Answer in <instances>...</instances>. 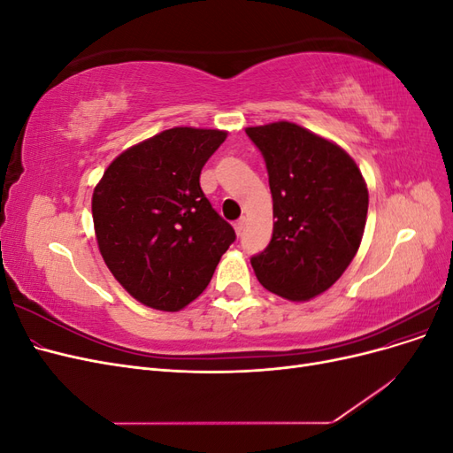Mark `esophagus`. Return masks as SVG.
<instances>
[{
    "label": "esophagus",
    "mask_w": 453,
    "mask_h": 453,
    "mask_svg": "<svg viewBox=\"0 0 453 453\" xmlns=\"http://www.w3.org/2000/svg\"><path fill=\"white\" fill-rule=\"evenodd\" d=\"M234 228H236V234H238V236H242V234H243V228H245V219H243V217H242V219H238L236 225H234Z\"/></svg>",
    "instance_id": "1"
}]
</instances>
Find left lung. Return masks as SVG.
<instances>
[{"label":"left lung","instance_id":"8db88e82","mask_svg":"<svg viewBox=\"0 0 453 453\" xmlns=\"http://www.w3.org/2000/svg\"><path fill=\"white\" fill-rule=\"evenodd\" d=\"M245 134L266 162L276 217L266 250L251 257L255 276L283 298L310 300L344 273L359 250L366 183L344 149L293 122Z\"/></svg>","mask_w":453,"mask_h":453}]
</instances>
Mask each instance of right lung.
Masks as SVG:
<instances>
[{"label": "right lung", "mask_w": 453, "mask_h": 453, "mask_svg": "<svg viewBox=\"0 0 453 453\" xmlns=\"http://www.w3.org/2000/svg\"><path fill=\"white\" fill-rule=\"evenodd\" d=\"M223 130L170 128L127 149L92 195L96 240L115 280L142 304L177 311L208 287L236 232L200 187Z\"/></svg>", "instance_id": "add662e5"}]
</instances>
